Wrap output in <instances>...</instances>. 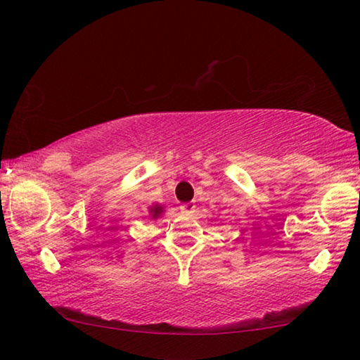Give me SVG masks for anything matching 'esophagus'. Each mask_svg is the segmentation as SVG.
<instances>
[{
	"mask_svg": "<svg viewBox=\"0 0 360 360\" xmlns=\"http://www.w3.org/2000/svg\"><path fill=\"white\" fill-rule=\"evenodd\" d=\"M193 210H195V205L193 203L181 205V212H184V214H192Z\"/></svg>",
	"mask_w": 360,
	"mask_h": 360,
	"instance_id": "esophagus-1",
	"label": "esophagus"
}]
</instances>
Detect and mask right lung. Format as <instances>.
<instances>
[{"label": "right lung", "instance_id": "right-lung-1", "mask_svg": "<svg viewBox=\"0 0 360 360\" xmlns=\"http://www.w3.org/2000/svg\"><path fill=\"white\" fill-rule=\"evenodd\" d=\"M163 214V206L162 205H154L149 208V216L150 219H157Z\"/></svg>", "mask_w": 360, "mask_h": 360}]
</instances>
